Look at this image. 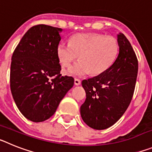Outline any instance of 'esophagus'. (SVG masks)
<instances>
[{"label": "esophagus", "instance_id": "1", "mask_svg": "<svg viewBox=\"0 0 152 152\" xmlns=\"http://www.w3.org/2000/svg\"><path fill=\"white\" fill-rule=\"evenodd\" d=\"M75 85H77V86L80 85V80H79V79L75 78Z\"/></svg>", "mask_w": 152, "mask_h": 152}]
</instances>
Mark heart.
Returning <instances> with one entry per match:
<instances>
[{"label":"heart","instance_id":"heart-1","mask_svg":"<svg viewBox=\"0 0 152 152\" xmlns=\"http://www.w3.org/2000/svg\"><path fill=\"white\" fill-rule=\"evenodd\" d=\"M118 52L116 39L97 33L75 34L71 37L70 44L61 42L56 47V56L62 66H70L79 56L80 61L67 72L79 77L104 73L113 64Z\"/></svg>","mask_w":152,"mask_h":152}]
</instances>
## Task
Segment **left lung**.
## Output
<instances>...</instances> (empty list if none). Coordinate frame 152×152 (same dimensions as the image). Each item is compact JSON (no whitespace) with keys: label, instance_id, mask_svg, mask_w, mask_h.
I'll return each instance as SVG.
<instances>
[{"label":"left lung","instance_id":"1","mask_svg":"<svg viewBox=\"0 0 152 152\" xmlns=\"http://www.w3.org/2000/svg\"><path fill=\"white\" fill-rule=\"evenodd\" d=\"M119 54L104 73L82 80L86 100L80 116L91 128L105 129L123 116L129 106L138 75V59L124 34L117 35Z\"/></svg>","mask_w":152,"mask_h":152}]
</instances>
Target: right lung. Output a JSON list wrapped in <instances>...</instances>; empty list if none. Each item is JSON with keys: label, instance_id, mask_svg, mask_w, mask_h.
Here are the masks:
<instances>
[{"label": "right lung", "instance_id": "right-lung-1", "mask_svg": "<svg viewBox=\"0 0 152 152\" xmlns=\"http://www.w3.org/2000/svg\"><path fill=\"white\" fill-rule=\"evenodd\" d=\"M61 31V28L44 24L33 26L12 56V96L21 113L34 123L49 119L74 85L73 77L60 74L56 47Z\"/></svg>", "mask_w": 152, "mask_h": 152}]
</instances>
